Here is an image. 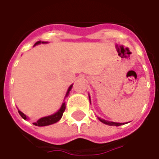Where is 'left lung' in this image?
<instances>
[{
	"label": "left lung",
	"mask_w": 159,
	"mask_h": 159,
	"mask_svg": "<svg viewBox=\"0 0 159 159\" xmlns=\"http://www.w3.org/2000/svg\"><path fill=\"white\" fill-rule=\"evenodd\" d=\"M90 98V97H89ZM90 103H91V99H90ZM100 120L102 121V123L106 124V125H116V126H120L121 125H123L122 123H116V122H111V121H106L105 120H102V119L101 118H98Z\"/></svg>",
	"instance_id": "obj_1"
}]
</instances>
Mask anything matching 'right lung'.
I'll return each instance as SVG.
<instances>
[{"label": "right lung", "instance_id": "add662e5", "mask_svg": "<svg viewBox=\"0 0 159 159\" xmlns=\"http://www.w3.org/2000/svg\"><path fill=\"white\" fill-rule=\"evenodd\" d=\"M41 42L40 41H39V42H37V43L34 44V45H36V44H39V43H40ZM42 43H44V42H42ZM72 88V86H70L69 88H68V90H67V94H66V97H67L68 96V94H69V92L71 91V89ZM65 109H66V105H65V102L64 103H62V106H61V108H60V110L57 112H56L55 114H53V115H52V116H46V117H43V118L39 119L38 121H36V122H34V123H33L34 125H37V126H46V125H52V124H54L56 123V122H57V121L59 120L60 119L62 118V114H63V112H64ZM19 114L20 115V116L22 117V118L24 119V120H26L27 119V117H26V116L25 115V114H23L22 112H21L20 111H18Z\"/></svg>", "mask_w": 159, "mask_h": 159}]
</instances>
